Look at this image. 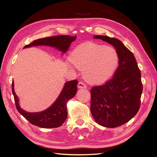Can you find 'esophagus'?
Here are the masks:
<instances>
[{
	"label": "esophagus",
	"mask_w": 157,
	"mask_h": 157,
	"mask_svg": "<svg viewBox=\"0 0 157 157\" xmlns=\"http://www.w3.org/2000/svg\"><path fill=\"white\" fill-rule=\"evenodd\" d=\"M86 85L83 82H80L78 84V88H86Z\"/></svg>",
	"instance_id": "34e87169"
}]
</instances>
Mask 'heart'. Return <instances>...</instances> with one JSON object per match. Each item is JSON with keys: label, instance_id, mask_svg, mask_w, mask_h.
I'll return each mask as SVG.
<instances>
[{"label": "heart", "instance_id": "heart-1", "mask_svg": "<svg viewBox=\"0 0 157 157\" xmlns=\"http://www.w3.org/2000/svg\"><path fill=\"white\" fill-rule=\"evenodd\" d=\"M70 60L78 69L83 70L88 82L99 84L106 81L115 72L118 56L111 46L85 42L73 50Z\"/></svg>", "mask_w": 157, "mask_h": 157}]
</instances>
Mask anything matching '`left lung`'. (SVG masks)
I'll return each instance as SVG.
<instances>
[{
	"label": "left lung",
	"mask_w": 157,
	"mask_h": 157,
	"mask_svg": "<svg viewBox=\"0 0 157 157\" xmlns=\"http://www.w3.org/2000/svg\"><path fill=\"white\" fill-rule=\"evenodd\" d=\"M112 44L118 56V66L113 78L90 90V110L97 123L116 128L128 122L138 112L143 84L141 72L134 54L115 38L96 35Z\"/></svg>",
	"instance_id": "left-lung-1"
}]
</instances>
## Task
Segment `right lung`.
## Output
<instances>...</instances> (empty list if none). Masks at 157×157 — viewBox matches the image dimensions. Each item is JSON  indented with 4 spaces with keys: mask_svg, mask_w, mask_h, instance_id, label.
<instances>
[{
    "mask_svg": "<svg viewBox=\"0 0 157 157\" xmlns=\"http://www.w3.org/2000/svg\"><path fill=\"white\" fill-rule=\"evenodd\" d=\"M77 36L69 35H58L33 40L24 48L39 45L51 46L59 49L63 53L68 50L71 42L75 40ZM78 80H73L65 84L57 100L52 105L45 111L38 113H28L20 108L18 103V98L14 92L13 82L12 84V91L13 95L14 101L18 112L24 117L32 124L44 128H57L62 125L67 117V103L69 99L75 96L77 92Z\"/></svg>",
    "mask_w": 157,
    "mask_h": 157,
    "instance_id": "1",
    "label": "right lung"
}]
</instances>
